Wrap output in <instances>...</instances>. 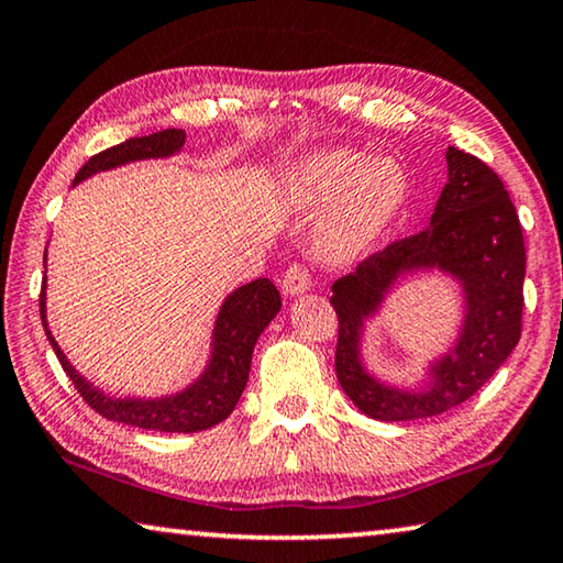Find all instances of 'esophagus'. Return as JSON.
Listing matches in <instances>:
<instances>
[{"instance_id": "obj_1", "label": "esophagus", "mask_w": 563, "mask_h": 563, "mask_svg": "<svg viewBox=\"0 0 563 563\" xmlns=\"http://www.w3.org/2000/svg\"><path fill=\"white\" fill-rule=\"evenodd\" d=\"M310 288V271L302 263H292L288 265V271L283 275V290L288 296H300Z\"/></svg>"}]
</instances>
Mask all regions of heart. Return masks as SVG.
I'll use <instances>...</instances> for the list:
<instances>
[{"instance_id":"b5f03b06","label":"heart","mask_w":563,"mask_h":563,"mask_svg":"<svg viewBox=\"0 0 563 563\" xmlns=\"http://www.w3.org/2000/svg\"><path fill=\"white\" fill-rule=\"evenodd\" d=\"M292 192L306 205L333 202L320 225L318 247L330 261L361 255L406 200L408 183L388 157L363 163L358 153L333 150L310 157L292 177Z\"/></svg>"}]
</instances>
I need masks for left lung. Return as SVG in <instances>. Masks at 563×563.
<instances>
[{
	"label": "left lung",
	"instance_id": "left-lung-1",
	"mask_svg": "<svg viewBox=\"0 0 563 563\" xmlns=\"http://www.w3.org/2000/svg\"><path fill=\"white\" fill-rule=\"evenodd\" d=\"M445 159L449 183L431 225L368 255L333 283L335 376L347 398L378 421H413L456 408L501 368L521 338L526 247L514 202L484 159L459 147L445 150ZM416 266L456 274L470 310L460 345L434 366V383L421 395L383 387L357 358L362 318L377 307L396 274Z\"/></svg>",
	"mask_w": 563,
	"mask_h": 563
}]
</instances>
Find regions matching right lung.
I'll return each mask as SVG.
<instances>
[{"label": "right lung", "mask_w": 563, "mask_h": 563, "mask_svg": "<svg viewBox=\"0 0 563 563\" xmlns=\"http://www.w3.org/2000/svg\"><path fill=\"white\" fill-rule=\"evenodd\" d=\"M185 145L183 130H163L153 132L147 137H130L120 142V145L107 147L97 153L79 167L75 175V183L85 180L92 173L100 169H110L132 159L145 157H167L177 153ZM280 310V292L267 278H257L253 283L238 288L233 296L222 302L218 323H216V341H212V358L208 371L202 373L200 380H195L190 388L173 398L159 400H135V398H112L104 396L100 390L89 386V383L79 376V373L67 363L62 355L59 345L47 330V320H44V283L40 290V316L47 341L55 347L62 368L75 383L77 394L85 398V404L97 410L102 418L110 421L147 428V431L159 433H192L205 431V428L218 426L220 421L233 413L240 396H243L247 373H250V358H253V347L257 335L263 333L265 325L278 316Z\"/></svg>", "instance_id": "1"}]
</instances>
